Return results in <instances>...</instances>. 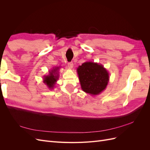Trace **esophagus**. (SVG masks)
<instances>
[{"label":"esophagus","mask_w":150,"mask_h":150,"mask_svg":"<svg viewBox=\"0 0 150 150\" xmlns=\"http://www.w3.org/2000/svg\"><path fill=\"white\" fill-rule=\"evenodd\" d=\"M67 65H68V67H69L70 68V69H72V67H73V66H74L73 63H72V62H68Z\"/></svg>","instance_id":"1"}]
</instances>
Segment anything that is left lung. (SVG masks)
Returning <instances> with one entry per match:
<instances>
[{"mask_svg":"<svg viewBox=\"0 0 150 150\" xmlns=\"http://www.w3.org/2000/svg\"><path fill=\"white\" fill-rule=\"evenodd\" d=\"M81 89L92 96L101 93L106 88L110 75L106 68L97 62H85L77 68Z\"/></svg>","mask_w":150,"mask_h":150,"instance_id":"8db88e82","label":"left lung"}]
</instances>
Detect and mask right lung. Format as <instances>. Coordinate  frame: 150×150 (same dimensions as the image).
Masks as SVG:
<instances>
[{
    "label": "right lung",
    "instance_id": "obj_1",
    "mask_svg": "<svg viewBox=\"0 0 150 150\" xmlns=\"http://www.w3.org/2000/svg\"><path fill=\"white\" fill-rule=\"evenodd\" d=\"M60 67H55L49 71V74L44 76L43 83L46 84L49 89H52L55 87L57 81L59 79V70Z\"/></svg>",
    "mask_w": 150,
    "mask_h": 150
}]
</instances>
